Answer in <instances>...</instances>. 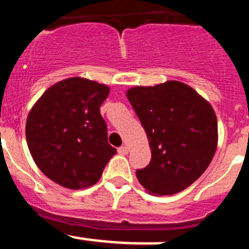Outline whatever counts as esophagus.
<instances>
[{"instance_id":"obj_1","label":"esophagus","mask_w":249,"mask_h":249,"mask_svg":"<svg viewBox=\"0 0 249 249\" xmlns=\"http://www.w3.org/2000/svg\"><path fill=\"white\" fill-rule=\"evenodd\" d=\"M118 153L123 154V156H124V154H127L129 153V147H126V146L119 147V148H118Z\"/></svg>"}]
</instances>
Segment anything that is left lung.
Masks as SVG:
<instances>
[{"mask_svg": "<svg viewBox=\"0 0 249 249\" xmlns=\"http://www.w3.org/2000/svg\"><path fill=\"white\" fill-rule=\"evenodd\" d=\"M126 97L152 153L148 165L136 171L139 182L158 196L187 189L206 171L218 146V120L211 103L176 80L135 86Z\"/></svg>", "mask_w": 249, "mask_h": 249, "instance_id": "obj_1", "label": "left lung"}]
</instances>
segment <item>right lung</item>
Instances as JSON below:
<instances>
[{
  "mask_svg": "<svg viewBox=\"0 0 249 249\" xmlns=\"http://www.w3.org/2000/svg\"><path fill=\"white\" fill-rule=\"evenodd\" d=\"M108 95L107 85L75 76L51 86L31 108L25 125L29 151L58 185L71 190L95 185L117 153L100 113Z\"/></svg>",
  "mask_w": 249,
  "mask_h": 249,
  "instance_id": "right-lung-1",
  "label": "right lung"
}]
</instances>
